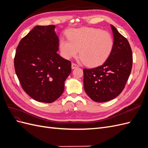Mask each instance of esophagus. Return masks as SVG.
I'll return each mask as SVG.
<instances>
[{
	"label": "esophagus",
	"mask_w": 148,
	"mask_h": 148,
	"mask_svg": "<svg viewBox=\"0 0 148 148\" xmlns=\"http://www.w3.org/2000/svg\"><path fill=\"white\" fill-rule=\"evenodd\" d=\"M79 66L78 65H77L76 64H74V63H73L72 64H71V69H76V68H78Z\"/></svg>",
	"instance_id": "esophagus-1"
}]
</instances>
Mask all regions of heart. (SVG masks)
<instances>
[{
    "label": "heart",
    "instance_id": "heart-1",
    "mask_svg": "<svg viewBox=\"0 0 148 148\" xmlns=\"http://www.w3.org/2000/svg\"><path fill=\"white\" fill-rule=\"evenodd\" d=\"M69 40L60 42L62 56L66 59L79 57L83 63L95 66L104 62L109 57L114 46V40L108 31L101 29L84 27L69 31Z\"/></svg>",
    "mask_w": 148,
    "mask_h": 148
}]
</instances>
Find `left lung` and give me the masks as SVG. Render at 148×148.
Listing matches in <instances>:
<instances>
[{"instance_id": "8db88e82", "label": "left lung", "mask_w": 148, "mask_h": 148, "mask_svg": "<svg viewBox=\"0 0 148 148\" xmlns=\"http://www.w3.org/2000/svg\"><path fill=\"white\" fill-rule=\"evenodd\" d=\"M114 46L110 55L102 65L83 69L84 89L88 96L97 102L110 101L125 88L131 73L132 51L128 40L113 25Z\"/></svg>"}]
</instances>
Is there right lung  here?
Instances as JSON below:
<instances>
[{
    "label": "right lung",
    "instance_id": "1",
    "mask_svg": "<svg viewBox=\"0 0 148 148\" xmlns=\"http://www.w3.org/2000/svg\"><path fill=\"white\" fill-rule=\"evenodd\" d=\"M56 26H36L22 38L14 59L15 72L23 90L33 99L54 102L63 93L71 71V62L59 56Z\"/></svg>",
    "mask_w": 148,
    "mask_h": 148
}]
</instances>
